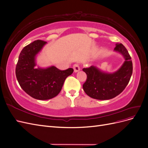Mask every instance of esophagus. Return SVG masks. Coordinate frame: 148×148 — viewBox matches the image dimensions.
Returning <instances> with one entry per match:
<instances>
[{
  "label": "esophagus",
  "instance_id": "esophagus-1",
  "mask_svg": "<svg viewBox=\"0 0 148 148\" xmlns=\"http://www.w3.org/2000/svg\"><path fill=\"white\" fill-rule=\"evenodd\" d=\"M73 68L74 69L75 72H77V71H78L80 70L79 65L78 64H75L73 66Z\"/></svg>",
  "mask_w": 148,
  "mask_h": 148
}]
</instances>
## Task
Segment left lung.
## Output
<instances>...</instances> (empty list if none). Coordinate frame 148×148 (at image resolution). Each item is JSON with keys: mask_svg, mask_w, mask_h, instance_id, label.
Masks as SVG:
<instances>
[{"mask_svg": "<svg viewBox=\"0 0 148 148\" xmlns=\"http://www.w3.org/2000/svg\"><path fill=\"white\" fill-rule=\"evenodd\" d=\"M114 50L123 56L125 61L121 68L114 73H105L91 66L84 68L87 78L83 84L84 91L93 99H110L122 92L128 84L133 72L132 58L122 44H117Z\"/></svg>", "mask_w": 148, "mask_h": 148, "instance_id": "obj_1", "label": "left lung"}]
</instances>
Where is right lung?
<instances>
[{
	"label": "right lung",
	"instance_id": "1",
	"mask_svg": "<svg viewBox=\"0 0 148 148\" xmlns=\"http://www.w3.org/2000/svg\"><path fill=\"white\" fill-rule=\"evenodd\" d=\"M46 41L36 40L21 51L16 65L15 74L23 91L34 99L47 100L59 95L66 77L73 69L60 70L56 66L46 69H34L35 56L41 50Z\"/></svg>",
	"mask_w": 148,
	"mask_h": 148
}]
</instances>
